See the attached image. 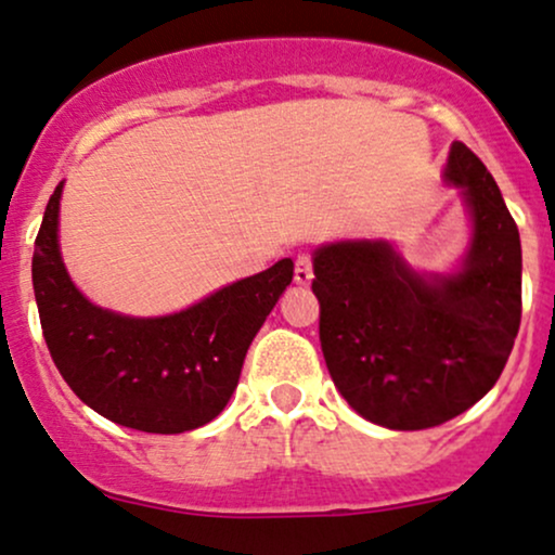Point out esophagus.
<instances>
[{
    "label": "esophagus",
    "instance_id": "1",
    "mask_svg": "<svg viewBox=\"0 0 555 555\" xmlns=\"http://www.w3.org/2000/svg\"><path fill=\"white\" fill-rule=\"evenodd\" d=\"M311 278H314V259H311V254H298L296 257V283L309 285Z\"/></svg>",
    "mask_w": 555,
    "mask_h": 555
}]
</instances>
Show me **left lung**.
<instances>
[{
	"label": "left lung",
	"mask_w": 555,
	"mask_h": 555,
	"mask_svg": "<svg viewBox=\"0 0 555 555\" xmlns=\"http://www.w3.org/2000/svg\"><path fill=\"white\" fill-rule=\"evenodd\" d=\"M447 181L473 212V246L449 278H421L387 244H332L314 257L319 340L348 405L395 431L465 413L496 384L522 319V246L496 181L454 142Z\"/></svg>",
	"instance_id": "1"
}]
</instances>
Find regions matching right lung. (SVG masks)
I'll return each instance as SVG.
<instances>
[{"mask_svg": "<svg viewBox=\"0 0 555 555\" xmlns=\"http://www.w3.org/2000/svg\"><path fill=\"white\" fill-rule=\"evenodd\" d=\"M59 197L62 184L46 205L33 251L38 317L59 374L85 405L119 426L184 434L210 423L236 389L254 335L291 285V259L179 314L121 317L72 285L56 244Z\"/></svg>", "mask_w": 555, "mask_h": 555, "instance_id": "1", "label": "right lung"}]
</instances>
